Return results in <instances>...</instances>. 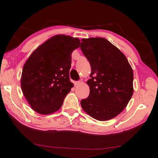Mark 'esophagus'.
<instances>
[{
	"instance_id": "obj_1",
	"label": "esophagus",
	"mask_w": 158,
	"mask_h": 158,
	"mask_svg": "<svg viewBox=\"0 0 158 158\" xmlns=\"http://www.w3.org/2000/svg\"><path fill=\"white\" fill-rule=\"evenodd\" d=\"M82 83V81L81 80H80V81H76L75 82V85H76V86H78L79 85H80L81 84V83Z\"/></svg>"
}]
</instances>
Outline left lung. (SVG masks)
Wrapping results in <instances>:
<instances>
[{
    "label": "left lung",
    "mask_w": 158,
    "mask_h": 158,
    "mask_svg": "<svg viewBox=\"0 0 158 158\" xmlns=\"http://www.w3.org/2000/svg\"><path fill=\"white\" fill-rule=\"evenodd\" d=\"M81 49L91 66L88 98L83 110L94 119L106 121L118 115L133 94V70L125 55L100 37L81 39Z\"/></svg>",
    "instance_id": "left-lung-1"
}]
</instances>
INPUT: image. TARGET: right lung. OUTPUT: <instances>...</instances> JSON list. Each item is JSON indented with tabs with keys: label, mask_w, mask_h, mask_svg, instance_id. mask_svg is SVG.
Returning <instances> with one entry per match:
<instances>
[{
	"label": "right lung",
	"mask_w": 158,
	"mask_h": 158,
	"mask_svg": "<svg viewBox=\"0 0 158 158\" xmlns=\"http://www.w3.org/2000/svg\"><path fill=\"white\" fill-rule=\"evenodd\" d=\"M80 40L64 35L39 46L23 65L21 88L31 108L41 115L58 110L73 83L69 79L71 54Z\"/></svg>",
	"instance_id": "add662e5"
}]
</instances>
